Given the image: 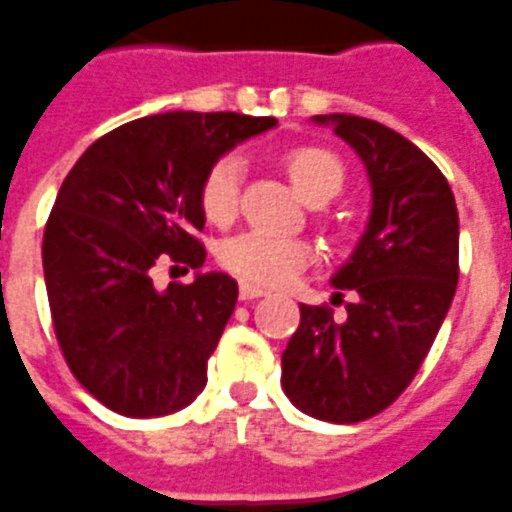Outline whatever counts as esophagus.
Wrapping results in <instances>:
<instances>
[{
	"mask_svg": "<svg viewBox=\"0 0 512 512\" xmlns=\"http://www.w3.org/2000/svg\"><path fill=\"white\" fill-rule=\"evenodd\" d=\"M264 289L259 286H251V283H242L240 286V300H256V297H264Z\"/></svg>",
	"mask_w": 512,
	"mask_h": 512,
	"instance_id": "1",
	"label": "esophagus"
}]
</instances>
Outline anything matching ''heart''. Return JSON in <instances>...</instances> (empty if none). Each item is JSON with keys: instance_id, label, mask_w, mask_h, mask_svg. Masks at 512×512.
I'll return each mask as SVG.
<instances>
[{"instance_id": "b5f03b06", "label": "heart", "mask_w": 512, "mask_h": 512, "mask_svg": "<svg viewBox=\"0 0 512 512\" xmlns=\"http://www.w3.org/2000/svg\"><path fill=\"white\" fill-rule=\"evenodd\" d=\"M283 169L311 204H324L343 185V166L333 152L322 147H294L283 155ZM245 163L237 152H229L207 171L201 185V210L210 223L226 226L240 210V188ZM313 259L311 245L292 237H272L267 231H242L218 248V261L251 286H286Z\"/></svg>"}]
</instances>
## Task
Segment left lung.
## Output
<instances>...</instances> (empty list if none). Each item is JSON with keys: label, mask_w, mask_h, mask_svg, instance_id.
Returning <instances> with one entry per match:
<instances>
[{"label": "left lung", "mask_w": 512, "mask_h": 512, "mask_svg": "<svg viewBox=\"0 0 512 512\" xmlns=\"http://www.w3.org/2000/svg\"><path fill=\"white\" fill-rule=\"evenodd\" d=\"M313 122L333 125L360 155L374 204L357 248L333 275L335 289L352 292L346 316L300 305L281 384L316 420L360 423L404 393L445 322L458 283V210L445 174L401 133L352 114Z\"/></svg>", "instance_id": "8db88e82"}]
</instances>
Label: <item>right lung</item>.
Masks as SVG:
<instances>
[{
	"instance_id": "obj_1",
	"label": "right lung",
	"mask_w": 512,
	"mask_h": 512,
	"mask_svg": "<svg viewBox=\"0 0 512 512\" xmlns=\"http://www.w3.org/2000/svg\"><path fill=\"white\" fill-rule=\"evenodd\" d=\"M278 125L234 111H169L119 125L76 160L43 234L59 349L100 404L125 417L188 406L237 305V281L199 272L155 289L163 261L199 270L201 185L231 147Z\"/></svg>"
}]
</instances>
